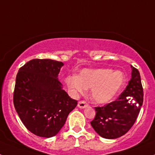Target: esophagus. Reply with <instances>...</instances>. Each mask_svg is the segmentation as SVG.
Listing matches in <instances>:
<instances>
[{
    "mask_svg": "<svg viewBox=\"0 0 155 155\" xmlns=\"http://www.w3.org/2000/svg\"><path fill=\"white\" fill-rule=\"evenodd\" d=\"M87 105H88V104H87L85 101H84V100L80 101V102H78V106L79 108H81V109H84V108H85Z\"/></svg>",
    "mask_w": 155,
    "mask_h": 155,
    "instance_id": "obj_1",
    "label": "esophagus"
}]
</instances>
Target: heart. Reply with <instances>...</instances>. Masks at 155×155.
I'll return each mask as SVG.
<instances>
[{
	"label": "heart",
	"mask_w": 155,
	"mask_h": 155,
	"mask_svg": "<svg viewBox=\"0 0 155 155\" xmlns=\"http://www.w3.org/2000/svg\"><path fill=\"white\" fill-rule=\"evenodd\" d=\"M66 83L74 94H82L91 89V96L97 103H108L114 99L126 83V76L120 71L109 68L84 69L79 76L67 77Z\"/></svg>",
	"instance_id": "1"
}]
</instances>
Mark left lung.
<instances>
[{"label":"left lung","instance_id":"1","mask_svg":"<svg viewBox=\"0 0 155 155\" xmlns=\"http://www.w3.org/2000/svg\"><path fill=\"white\" fill-rule=\"evenodd\" d=\"M132 68V78L116 101L94 107L96 114L91 127L102 137L116 139L127 134L136 122L143 101L140 72Z\"/></svg>","mask_w":155,"mask_h":155}]
</instances>
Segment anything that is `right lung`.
Wrapping results in <instances>:
<instances>
[{"mask_svg": "<svg viewBox=\"0 0 155 155\" xmlns=\"http://www.w3.org/2000/svg\"><path fill=\"white\" fill-rule=\"evenodd\" d=\"M63 65L50 59H33L16 76L14 105L25 127L36 136L57 135L78 105L57 78Z\"/></svg>", "mask_w": 155, "mask_h": 155, "instance_id": "1", "label": "right lung"}]
</instances>
